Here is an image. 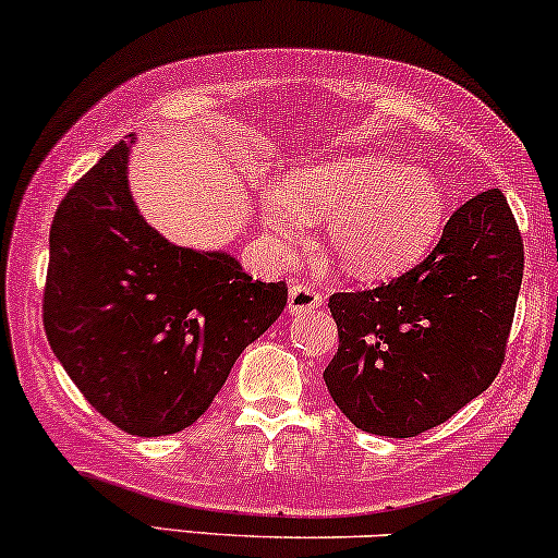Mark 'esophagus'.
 I'll return each mask as SVG.
<instances>
[{
  "label": "esophagus",
  "instance_id": "1",
  "mask_svg": "<svg viewBox=\"0 0 558 558\" xmlns=\"http://www.w3.org/2000/svg\"><path fill=\"white\" fill-rule=\"evenodd\" d=\"M322 306V296L314 288L308 286H291V291H288V312L291 314H306L312 312V308Z\"/></svg>",
  "mask_w": 558,
  "mask_h": 558
}]
</instances>
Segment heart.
I'll return each instance as SVG.
<instances>
[{"mask_svg": "<svg viewBox=\"0 0 558 558\" xmlns=\"http://www.w3.org/2000/svg\"><path fill=\"white\" fill-rule=\"evenodd\" d=\"M257 205L278 257H293L308 220L325 218V239L348 270L381 280L418 265L447 226L441 179L381 156H348L301 166L283 184L259 186Z\"/></svg>", "mask_w": 558, "mask_h": 558, "instance_id": "heart-1", "label": "heart"}]
</instances>
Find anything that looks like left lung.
Listing matches in <instances>:
<instances>
[{"mask_svg":"<svg viewBox=\"0 0 558 558\" xmlns=\"http://www.w3.org/2000/svg\"><path fill=\"white\" fill-rule=\"evenodd\" d=\"M522 236L499 190L468 199L434 252L392 283L335 293L332 400L361 432L408 439L486 392L505 361Z\"/></svg>","mask_w":558,"mask_h":558,"instance_id":"obj_1","label":"left lung"}]
</instances>
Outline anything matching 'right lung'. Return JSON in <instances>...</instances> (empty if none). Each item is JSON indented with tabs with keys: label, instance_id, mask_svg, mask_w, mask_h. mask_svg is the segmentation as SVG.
Listing matches in <instances>:
<instances>
[{
	"label": "right lung",
	"instance_id": "add662e5",
	"mask_svg": "<svg viewBox=\"0 0 558 558\" xmlns=\"http://www.w3.org/2000/svg\"><path fill=\"white\" fill-rule=\"evenodd\" d=\"M132 145L111 147L53 215L44 327L100 415L166 436L210 408L241 351L280 317L288 288L147 223L130 192Z\"/></svg>",
	"mask_w": 558,
	"mask_h": 558
}]
</instances>
